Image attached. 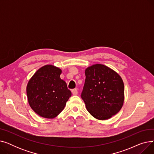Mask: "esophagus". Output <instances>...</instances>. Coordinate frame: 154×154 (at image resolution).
Masks as SVG:
<instances>
[{
	"label": "esophagus",
	"instance_id": "1",
	"mask_svg": "<svg viewBox=\"0 0 154 154\" xmlns=\"http://www.w3.org/2000/svg\"><path fill=\"white\" fill-rule=\"evenodd\" d=\"M72 93L73 95H77V94H78V91H77V88H74V89H73V90L72 91Z\"/></svg>",
	"mask_w": 154,
	"mask_h": 154
}]
</instances>
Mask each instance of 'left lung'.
<instances>
[{"label": "left lung", "instance_id": "8db88e82", "mask_svg": "<svg viewBox=\"0 0 154 154\" xmlns=\"http://www.w3.org/2000/svg\"><path fill=\"white\" fill-rule=\"evenodd\" d=\"M81 97L88 112L99 120L111 118L122 108L124 100L123 80L116 72L102 64L85 69Z\"/></svg>", "mask_w": 154, "mask_h": 154}]
</instances>
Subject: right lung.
Segmentation results:
<instances>
[{"label":"right lung","instance_id":"obj_1","mask_svg":"<svg viewBox=\"0 0 154 154\" xmlns=\"http://www.w3.org/2000/svg\"><path fill=\"white\" fill-rule=\"evenodd\" d=\"M61 72L58 67L47 65L29 80L27 86L28 102L38 116L47 119L57 116L72 95L66 82L60 77Z\"/></svg>","mask_w":154,"mask_h":154}]
</instances>
